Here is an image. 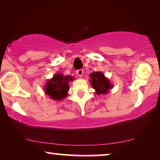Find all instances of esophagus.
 Returning a JSON list of instances; mask_svg holds the SVG:
<instances>
[{"label": "esophagus", "instance_id": "esophagus-1", "mask_svg": "<svg viewBox=\"0 0 160 160\" xmlns=\"http://www.w3.org/2000/svg\"><path fill=\"white\" fill-rule=\"evenodd\" d=\"M76 73H77V75L78 76H82L83 73H84V71H83L82 69L77 70V71H76Z\"/></svg>", "mask_w": 160, "mask_h": 160}]
</instances>
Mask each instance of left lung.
I'll return each instance as SVG.
<instances>
[{
	"label": "left lung",
	"mask_w": 160,
	"mask_h": 160,
	"mask_svg": "<svg viewBox=\"0 0 160 160\" xmlns=\"http://www.w3.org/2000/svg\"><path fill=\"white\" fill-rule=\"evenodd\" d=\"M89 76L91 77L90 83L92 87L95 89L98 95L107 94L109 89L113 87L108 78H106L102 72H93L89 74Z\"/></svg>",
	"instance_id": "obj_1"
}]
</instances>
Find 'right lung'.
Returning <instances> with one entry per match:
<instances>
[{
    "label": "right lung",
    "instance_id": "right-lung-1",
    "mask_svg": "<svg viewBox=\"0 0 160 160\" xmlns=\"http://www.w3.org/2000/svg\"><path fill=\"white\" fill-rule=\"evenodd\" d=\"M73 79L71 76H63L62 73L54 74L53 78L48 81L44 86L45 93L52 100L64 99L69 90L68 83Z\"/></svg>",
    "mask_w": 160,
    "mask_h": 160
}]
</instances>
